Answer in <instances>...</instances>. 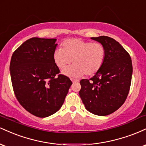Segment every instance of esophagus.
<instances>
[{"label":"esophagus","instance_id":"34e87169","mask_svg":"<svg viewBox=\"0 0 146 146\" xmlns=\"http://www.w3.org/2000/svg\"><path fill=\"white\" fill-rule=\"evenodd\" d=\"M71 80L72 81V82H78V80H76V79H74V78H71Z\"/></svg>","mask_w":146,"mask_h":146}]
</instances>
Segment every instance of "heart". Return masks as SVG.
<instances>
[{
    "label": "heart",
    "instance_id": "1",
    "mask_svg": "<svg viewBox=\"0 0 146 146\" xmlns=\"http://www.w3.org/2000/svg\"><path fill=\"white\" fill-rule=\"evenodd\" d=\"M106 56V48L101 42L84 40L80 38H71L64 40L62 48H56L53 54L55 64L63 69L70 63H73L62 71L70 77H80L85 74L92 76L101 69Z\"/></svg>",
    "mask_w": 146,
    "mask_h": 146
}]
</instances>
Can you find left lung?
<instances>
[{
    "instance_id": "left-lung-1",
    "label": "left lung",
    "mask_w": 146,
    "mask_h": 146,
    "mask_svg": "<svg viewBox=\"0 0 146 146\" xmlns=\"http://www.w3.org/2000/svg\"><path fill=\"white\" fill-rule=\"evenodd\" d=\"M106 48L101 69L93 78L80 80V98L87 110L106 116L123 104L131 84L132 64L129 53L118 42L108 36L91 38Z\"/></svg>"
}]
</instances>
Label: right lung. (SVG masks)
<instances>
[{
    "instance_id": "obj_1",
    "label": "right lung",
    "mask_w": 146,
    "mask_h": 146,
    "mask_svg": "<svg viewBox=\"0 0 146 146\" xmlns=\"http://www.w3.org/2000/svg\"><path fill=\"white\" fill-rule=\"evenodd\" d=\"M56 41L30 38L14 52L10 62L15 96L27 111L41 118L61 108L72 84L53 62Z\"/></svg>"
}]
</instances>
